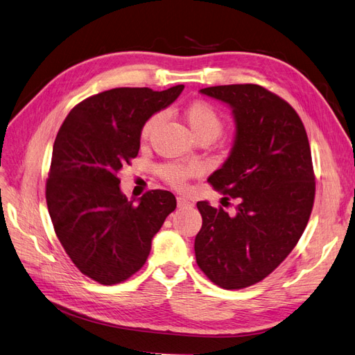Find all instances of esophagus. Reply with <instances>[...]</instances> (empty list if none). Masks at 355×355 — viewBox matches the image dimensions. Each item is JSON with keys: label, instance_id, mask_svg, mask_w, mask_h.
Returning <instances> with one entry per match:
<instances>
[{"label": "esophagus", "instance_id": "34e87169", "mask_svg": "<svg viewBox=\"0 0 355 355\" xmlns=\"http://www.w3.org/2000/svg\"><path fill=\"white\" fill-rule=\"evenodd\" d=\"M176 201H178V207H179V209H187V207H192V206H194V204H192L191 201H188V200L184 198V197H178Z\"/></svg>", "mask_w": 355, "mask_h": 355}]
</instances>
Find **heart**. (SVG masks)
<instances>
[{
    "mask_svg": "<svg viewBox=\"0 0 355 355\" xmlns=\"http://www.w3.org/2000/svg\"><path fill=\"white\" fill-rule=\"evenodd\" d=\"M163 118V114L157 112L151 115L145 121L141 137L142 141H146L149 136L153 135L155 127ZM185 118L191 127V130L196 133L197 137L201 136H211L216 137L223 128V116L218 111L216 106L207 101H194L191 102L185 108ZM202 166L198 163L192 164H180L175 161H168V163L161 164L158 168L159 176L163 178L164 182L173 188H184L189 178L201 173Z\"/></svg>",
    "mask_w": 355,
    "mask_h": 355,
    "instance_id": "1",
    "label": "heart"
}]
</instances>
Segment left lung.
Instances as JSON below:
<instances>
[{"label": "left lung", "mask_w": 355, "mask_h": 355, "mask_svg": "<svg viewBox=\"0 0 355 355\" xmlns=\"http://www.w3.org/2000/svg\"><path fill=\"white\" fill-rule=\"evenodd\" d=\"M228 103L237 124L231 155L207 179L230 200L198 201L202 225L196 259L211 283L239 290L262 282L295 249L313 211L315 175L305 127L280 96L257 84L201 89Z\"/></svg>", "instance_id": "left-lung-1"}]
</instances>
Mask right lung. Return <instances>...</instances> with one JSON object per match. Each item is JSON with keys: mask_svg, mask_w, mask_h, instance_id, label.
Here are the masks:
<instances>
[{"mask_svg": "<svg viewBox=\"0 0 355 355\" xmlns=\"http://www.w3.org/2000/svg\"><path fill=\"white\" fill-rule=\"evenodd\" d=\"M182 90V84L163 92L106 90L75 105L59 128L46 182L49 213L73 265L101 284H118L141 270L153 237L176 209L164 189L128 201L118 171L137 157L145 121Z\"/></svg>", "mask_w": 355, "mask_h": 355, "instance_id": "obj_1", "label": "right lung"}]
</instances>
